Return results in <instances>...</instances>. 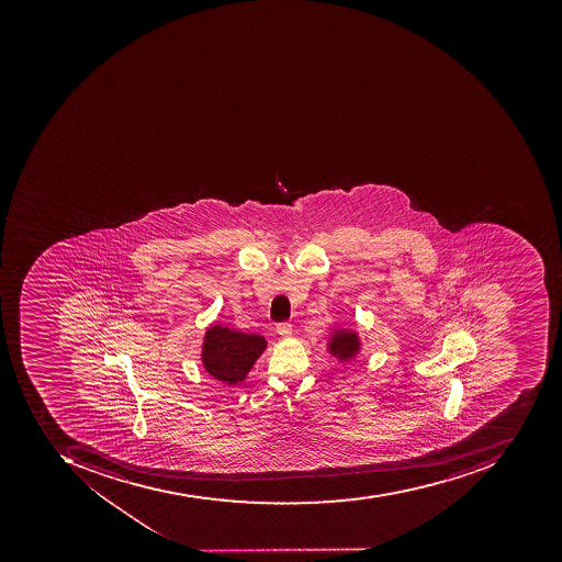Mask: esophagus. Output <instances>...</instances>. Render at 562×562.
Here are the masks:
<instances>
[{
  "label": "esophagus",
  "instance_id": "obj_1",
  "mask_svg": "<svg viewBox=\"0 0 562 562\" xmlns=\"http://www.w3.org/2000/svg\"><path fill=\"white\" fill-rule=\"evenodd\" d=\"M277 334H279L280 337H283V339H286V337H291V334H292L291 323H279V325H277Z\"/></svg>",
  "mask_w": 562,
  "mask_h": 562
}]
</instances>
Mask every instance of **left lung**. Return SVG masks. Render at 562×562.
Listing matches in <instances>:
<instances>
[{
    "instance_id": "left-lung-1",
    "label": "left lung",
    "mask_w": 562,
    "mask_h": 562,
    "mask_svg": "<svg viewBox=\"0 0 562 562\" xmlns=\"http://www.w3.org/2000/svg\"><path fill=\"white\" fill-rule=\"evenodd\" d=\"M359 349H361V342H359L356 331L342 330V328L339 330L337 328L331 334L330 342H328V352L334 358L339 359V361H350V359L356 358Z\"/></svg>"
}]
</instances>
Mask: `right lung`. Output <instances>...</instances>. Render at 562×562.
<instances>
[{
    "label": "right lung",
    "instance_id": "obj_1",
    "mask_svg": "<svg viewBox=\"0 0 562 562\" xmlns=\"http://www.w3.org/2000/svg\"><path fill=\"white\" fill-rule=\"evenodd\" d=\"M267 349V340L258 334H243L222 325H212L204 335V370L213 379L228 385H237L246 380L256 359Z\"/></svg>",
    "mask_w": 562,
    "mask_h": 562
}]
</instances>
